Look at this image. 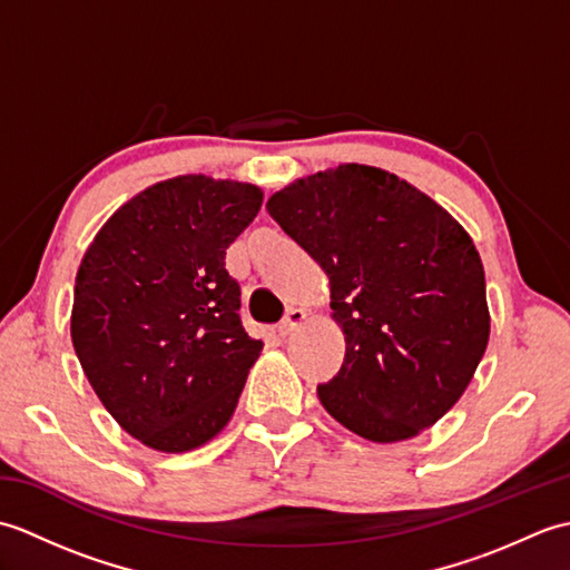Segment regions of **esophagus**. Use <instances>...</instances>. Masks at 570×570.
<instances>
[{
	"mask_svg": "<svg viewBox=\"0 0 570 570\" xmlns=\"http://www.w3.org/2000/svg\"><path fill=\"white\" fill-rule=\"evenodd\" d=\"M304 321H306V311H304V308H292V311H288L286 316H284V321L278 323L276 331H278V335L286 337V335H292Z\"/></svg>",
	"mask_w": 570,
	"mask_h": 570,
	"instance_id": "34e87169",
	"label": "esophagus"
}]
</instances>
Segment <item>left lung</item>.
Masks as SVG:
<instances>
[{
  "label": "left lung",
  "instance_id": "obj_1",
  "mask_svg": "<svg viewBox=\"0 0 570 570\" xmlns=\"http://www.w3.org/2000/svg\"><path fill=\"white\" fill-rule=\"evenodd\" d=\"M331 282L345 360L325 411L374 443L414 439L451 409L490 341L485 269L470 235L399 176L341 164L266 200Z\"/></svg>",
  "mask_w": 570,
  "mask_h": 570
}]
</instances>
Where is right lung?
Here are the masks:
<instances>
[{
  "mask_svg": "<svg viewBox=\"0 0 570 570\" xmlns=\"http://www.w3.org/2000/svg\"><path fill=\"white\" fill-rule=\"evenodd\" d=\"M262 198L239 180H161L127 200L80 262L72 347L102 406L154 451L186 453L215 439L262 353L225 269V249Z\"/></svg>",
  "mask_w": 570,
  "mask_h": 570,
  "instance_id": "right-lung-1",
  "label": "right lung"
}]
</instances>
